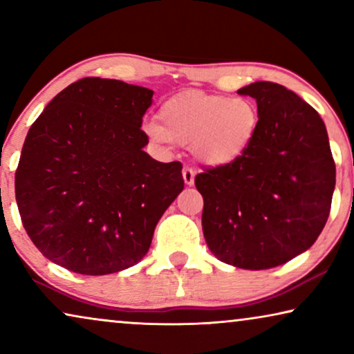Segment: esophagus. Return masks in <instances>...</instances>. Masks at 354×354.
<instances>
[{
  "instance_id": "esophagus-1",
  "label": "esophagus",
  "mask_w": 354,
  "mask_h": 354,
  "mask_svg": "<svg viewBox=\"0 0 354 354\" xmlns=\"http://www.w3.org/2000/svg\"><path fill=\"white\" fill-rule=\"evenodd\" d=\"M182 176H183V182H185V185H188V187H192L193 183H195V171H193L192 167H183V171H182Z\"/></svg>"
}]
</instances>
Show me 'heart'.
Here are the masks:
<instances>
[{
    "label": "heart",
    "mask_w": 354,
    "mask_h": 354,
    "mask_svg": "<svg viewBox=\"0 0 354 354\" xmlns=\"http://www.w3.org/2000/svg\"><path fill=\"white\" fill-rule=\"evenodd\" d=\"M159 120L145 127L154 142L190 145L200 162L225 166L248 151L259 127V111L245 96L183 91L162 104Z\"/></svg>",
    "instance_id": "b5f03b06"
}]
</instances>
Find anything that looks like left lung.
<instances>
[{
	"instance_id": "8db88e82",
	"label": "left lung",
	"mask_w": 354,
	"mask_h": 354,
	"mask_svg": "<svg viewBox=\"0 0 354 354\" xmlns=\"http://www.w3.org/2000/svg\"><path fill=\"white\" fill-rule=\"evenodd\" d=\"M256 100L259 127L243 156L198 174L203 234L211 253L240 269L285 264L313 246L335 188L326 124L317 111L274 82L239 90Z\"/></svg>"
}]
</instances>
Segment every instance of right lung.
<instances>
[{
    "instance_id": "1",
    "label": "right lung",
    "mask_w": 354,
    "mask_h": 354,
    "mask_svg": "<svg viewBox=\"0 0 354 354\" xmlns=\"http://www.w3.org/2000/svg\"><path fill=\"white\" fill-rule=\"evenodd\" d=\"M153 90L86 77L57 93L28 130L16 171L24 229L41 254L84 275L132 268L183 190L182 164L143 148Z\"/></svg>"
}]
</instances>
